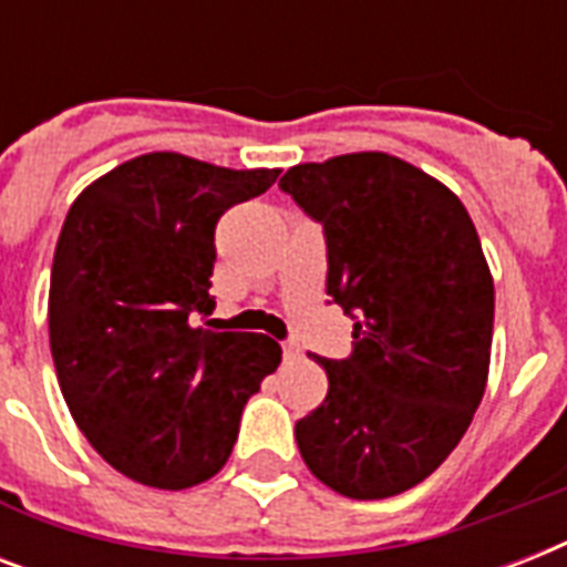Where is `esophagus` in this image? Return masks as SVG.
<instances>
[{
  "instance_id": "34e87169",
  "label": "esophagus",
  "mask_w": 567,
  "mask_h": 567,
  "mask_svg": "<svg viewBox=\"0 0 567 567\" xmlns=\"http://www.w3.org/2000/svg\"><path fill=\"white\" fill-rule=\"evenodd\" d=\"M282 353H285V359H288V362H293V359H300V347L288 341V344H282Z\"/></svg>"
}]
</instances>
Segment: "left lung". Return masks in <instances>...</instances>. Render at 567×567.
<instances>
[{"label": "left lung", "instance_id": "8db88e82", "mask_svg": "<svg viewBox=\"0 0 567 567\" xmlns=\"http://www.w3.org/2000/svg\"><path fill=\"white\" fill-rule=\"evenodd\" d=\"M327 229V293L359 315L353 355L315 362L323 403L297 421L302 462L332 492L382 501L453 453L485 394L494 279L453 190L388 153L297 164L279 179Z\"/></svg>", "mask_w": 567, "mask_h": 567}]
</instances>
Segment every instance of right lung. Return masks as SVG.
<instances>
[{
	"instance_id": "obj_1",
	"label": "right lung",
	"mask_w": 567,
	"mask_h": 567,
	"mask_svg": "<svg viewBox=\"0 0 567 567\" xmlns=\"http://www.w3.org/2000/svg\"><path fill=\"white\" fill-rule=\"evenodd\" d=\"M282 171L146 153L66 212L49 279L58 385L91 447L128 480L182 492L212 480L282 347L194 327L212 315L214 226Z\"/></svg>"
}]
</instances>
